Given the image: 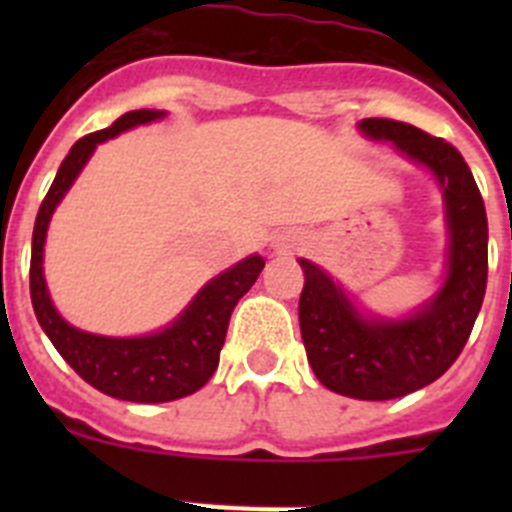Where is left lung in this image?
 Here are the masks:
<instances>
[{"label":"left lung","instance_id":"obj_1","mask_svg":"<svg viewBox=\"0 0 512 512\" xmlns=\"http://www.w3.org/2000/svg\"><path fill=\"white\" fill-rule=\"evenodd\" d=\"M361 133L390 140L428 166L443 189L449 271L428 305L405 320L364 318L320 266L300 259V330L312 372L356 400H395L436 382L467 346L487 287V212L467 161L451 143L408 122L366 117Z\"/></svg>","mask_w":512,"mask_h":512}]
</instances>
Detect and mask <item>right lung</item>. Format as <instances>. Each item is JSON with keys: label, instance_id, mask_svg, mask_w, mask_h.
<instances>
[{"label": "right lung", "instance_id": "obj_1", "mask_svg": "<svg viewBox=\"0 0 512 512\" xmlns=\"http://www.w3.org/2000/svg\"><path fill=\"white\" fill-rule=\"evenodd\" d=\"M158 117H164V112H125L110 128L76 140L69 156L63 158L61 169L35 217L33 256H30V297H33L35 318L45 330V336L51 338L66 364L84 382L92 384L94 390L128 402H169L205 387L220 361V348L225 343L233 307L253 287L264 269L261 256H248L238 261L233 269L207 282L192 305L169 328L153 336H94V333L74 328L58 315L43 277V246L53 210L63 200V194L69 192L79 171L84 169L102 140L115 138L122 130L158 120Z\"/></svg>", "mask_w": 512, "mask_h": 512}]
</instances>
